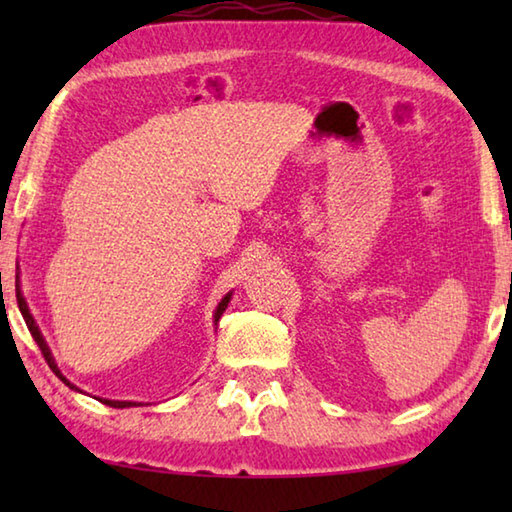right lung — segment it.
Segmentation results:
<instances>
[{"label": "right lung", "instance_id": "1", "mask_svg": "<svg viewBox=\"0 0 512 512\" xmlns=\"http://www.w3.org/2000/svg\"><path fill=\"white\" fill-rule=\"evenodd\" d=\"M17 282H15V296H17V307H20V311H22V318H24V323H27V327H29V332H31V336H33V341L38 343V348H40V352L45 354V359H47V363H49V368L56 372V375L65 381V384L69 386V388H76L72 381L69 379H65L63 377V372L58 370V366H56V361H54V357H51V350H49V345H47V341L42 339V334H40V329H38V325H36V320H33V316H31V311H29V305H27V300H24V296H22V289H20V271H17ZM230 296L232 293H228V296H225L221 302H219V307H216V311H214V325H216V320L221 318V314L225 311V307H228V302H230ZM76 391H79V388H76ZM103 404H108V406H112V409H128V406H140V404H135V402H119V400H101Z\"/></svg>", "mask_w": 512, "mask_h": 512}]
</instances>
